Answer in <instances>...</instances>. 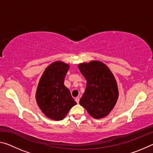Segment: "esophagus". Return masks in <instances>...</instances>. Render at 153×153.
Returning <instances> with one entry per match:
<instances>
[{"label": "esophagus", "mask_w": 153, "mask_h": 153, "mask_svg": "<svg viewBox=\"0 0 153 153\" xmlns=\"http://www.w3.org/2000/svg\"><path fill=\"white\" fill-rule=\"evenodd\" d=\"M75 100H76V102L77 103V104H78L79 101V97H76V98H75Z\"/></svg>", "instance_id": "obj_1"}]
</instances>
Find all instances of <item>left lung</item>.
Segmentation results:
<instances>
[{"label":"left lung","instance_id":"1","mask_svg":"<svg viewBox=\"0 0 153 153\" xmlns=\"http://www.w3.org/2000/svg\"><path fill=\"white\" fill-rule=\"evenodd\" d=\"M78 68L86 80L79 105L93 118L105 117L113 110L119 97L117 84L113 73L99 61L79 63Z\"/></svg>","mask_w":153,"mask_h":153}]
</instances>
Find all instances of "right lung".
<instances>
[{"label":"right lung","mask_w":153,"mask_h":153,"mask_svg":"<svg viewBox=\"0 0 153 153\" xmlns=\"http://www.w3.org/2000/svg\"><path fill=\"white\" fill-rule=\"evenodd\" d=\"M69 65L55 61L45 69L36 92V102L48 118L55 121L63 120L69 111L77 103L70 91L64 85Z\"/></svg>","instance_id":"add662e5"}]
</instances>
